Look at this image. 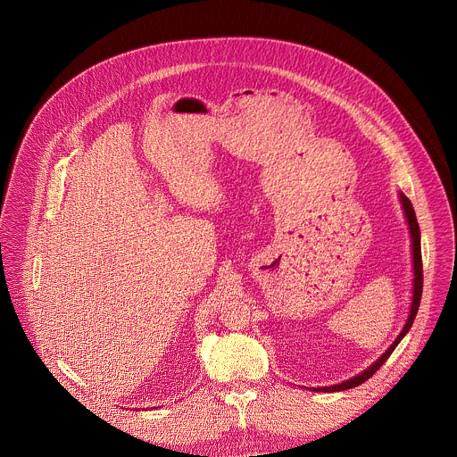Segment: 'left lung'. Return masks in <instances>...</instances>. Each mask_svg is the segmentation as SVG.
I'll return each mask as SVG.
<instances>
[{"mask_svg":"<svg viewBox=\"0 0 457 457\" xmlns=\"http://www.w3.org/2000/svg\"><path fill=\"white\" fill-rule=\"evenodd\" d=\"M401 198V204H403V211H404V216H406V221H408V228H410V237H411V255H413V295H411V306H410V315H408V320L403 327V330L399 332V336L395 337V341L392 343L391 346L386 350V353L375 361L368 370H364L362 373H359L357 377L353 378H348L341 384H336V386H330V387H317L313 391L320 392H337L346 391V389H352V387H357L361 384H364L368 378H371L380 368L382 364L391 357L394 348L399 345V341L406 336V332L410 330V327L415 320V315L419 312V304H420V295H422V253H420V228H419V223H417V218H415V211H413V205L411 202L406 198V195L399 194Z\"/></svg>","mask_w":457,"mask_h":457,"instance_id":"obj_1","label":"left lung"}]
</instances>
